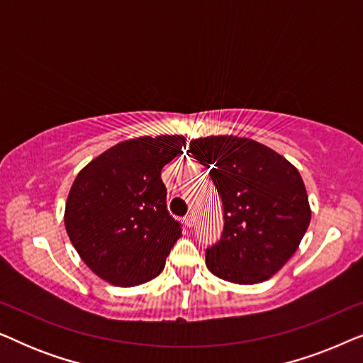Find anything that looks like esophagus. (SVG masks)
Wrapping results in <instances>:
<instances>
[{
	"label": "esophagus",
	"mask_w": 363,
	"mask_h": 363,
	"mask_svg": "<svg viewBox=\"0 0 363 363\" xmlns=\"http://www.w3.org/2000/svg\"><path fill=\"white\" fill-rule=\"evenodd\" d=\"M183 223H185L186 228H193V226H195V216L186 215L185 218H183Z\"/></svg>",
	"instance_id": "34e87169"
}]
</instances>
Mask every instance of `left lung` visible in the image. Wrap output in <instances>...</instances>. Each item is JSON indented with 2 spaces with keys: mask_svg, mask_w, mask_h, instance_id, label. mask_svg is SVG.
<instances>
[{
  "mask_svg": "<svg viewBox=\"0 0 363 363\" xmlns=\"http://www.w3.org/2000/svg\"><path fill=\"white\" fill-rule=\"evenodd\" d=\"M188 152L210 168L225 211L221 240L206 250L208 269L236 284L267 281L291 259L309 228L301 173L251 138H196Z\"/></svg>",
  "mask_w": 363,
  "mask_h": 363,
  "instance_id": "1",
  "label": "left lung"
}]
</instances>
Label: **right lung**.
<instances>
[{"mask_svg": "<svg viewBox=\"0 0 363 363\" xmlns=\"http://www.w3.org/2000/svg\"><path fill=\"white\" fill-rule=\"evenodd\" d=\"M185 137H138L121 142L79 172L66 201L64 225L89 269L113 286L157 277L182 226L167 210L162 168Z\"/></svg>", "mask_w": 363, "mask_h": 363, "instance_id": "1", "label": "right lung"}]
</instances>
